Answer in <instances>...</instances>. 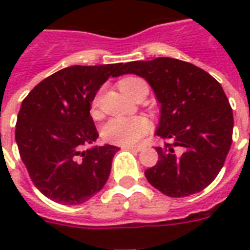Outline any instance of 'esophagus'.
<instances>
[{
  "mask_svg": "<svg viewBox=\"0 0 250 250\" xmlns=\"http://www.w3.org/2000/svg\"><path fill=\"white\" fill-rule=\"evenodd\" d=\"M125 149L132 150V152H141L144 149V146H141V145H137V146H125Z\"/></svg>",
  "mask_w": 250,
  "mask_h": 250,
  "instance_id": "34e87169",
  "label": "esophagus"
}]
</instances>
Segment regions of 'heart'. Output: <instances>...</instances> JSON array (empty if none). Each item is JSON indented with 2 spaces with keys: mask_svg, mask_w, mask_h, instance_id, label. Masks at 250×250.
Masks as SVG:
<instances>
[{
  "mask_svg": "<svg viewBox=\"0 0 250 250\" xmlns=\"http://www.w3.org/2000/svg\"><path fill=\"white\" fill-rule=\"evenodd\" d=\"M137 78H127L119 83L122 92L125 93L131 84L137 82ZM100 105V96L92 102V113H96ZM150 123L145 117H115L106 122L102 127V137L107 143L117 145L136 144L141 137L146 135Z\"/></svg>",
  "mask_w": 250,
  "mask_h": 250,
  "instance_id": "1",
  "label": "heart"
}]
</instances>
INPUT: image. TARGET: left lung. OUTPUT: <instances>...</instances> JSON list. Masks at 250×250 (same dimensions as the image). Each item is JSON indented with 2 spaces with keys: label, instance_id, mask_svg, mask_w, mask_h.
Here are the masks:
<instances>
[{
  "label": "left lung",
  "instance_id": "1",
  "mask_svg": "<svg viewBox=\"0 0 250 250\" xmlns=\"http://www.w3.org/2000/svg\"><path fill=\"white\" fill-rule=\"evenodd\" d=\"M135 74L152 86L161 104L156 135L158 162L145 171L154 188L170 197L201 192L217 178L232 143L229 98L213 76L184 61L160 57L122 63L121 75Z\"/></svg>",
  "mask_w": 250,
  "mask_h": 250
}]
</instances>
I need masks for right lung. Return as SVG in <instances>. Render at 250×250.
<instances>
[{
	"label": "right lung",
	"mask_w": 250,
	"mask_h": 250,
	"mask_svg": "<svg viewBox=\"0 0 250 250\" xmlns=\"http://www.w3.org/2000/svg\"><path fill=\"white\" fill-rule=\"evenodd\" d=\"M122 63L71 66L37 84L23 100L15 141L33 184L63 205H79L107 182L119 148L92 146L98 133L90 102L110 76L121 75Z\"/></svg>",
	"instance_id": "obj_1"
}]
</instances>
